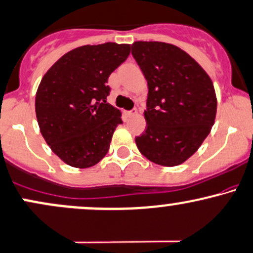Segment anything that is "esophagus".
I'll list each match as a JSON object with an SVG mask.
<instances>
[{"label":"esophagus","instance_id":"obj_1","mask_svg":"<svg viewBox=\"0 0 253 253\" xmlns=\"http://www.w3.org/2000/svg\"><path fill=\"white\" fill-rule=\"evenodd\" d=\"M135 114H137V109H134V110H129V112H126V115H127V116H129V118H131V116H134Z\"/></svg>","mask_w":253,"mask_h":253}]
</instances>
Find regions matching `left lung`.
Here are the masks:
<instances>
[{
  "label": "left lung",
  "mask_w": 253,
  "mask_h": 253,
  "mask_svg": "<svg viewBox=\"0 0 253 253\" xmlns=\"http://www.w3.org/2000/svg\"><path fill=\"white\" fill-rule=\"evenodd\" d=\"M132 55L149 87L146 129L135 144L156 165H181L199 149L215 122L217 101L211 79L173 44L134 42Z\"/></svg>",
  "instance_id": "8db88e82"
}]
</instances>
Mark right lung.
I'll list each match as a JSON object with an SVG mask.
<instances>
[{"label":"right lung","mask_w":253,"mask_h":253,"mask_svg":"<svg viewBox=\"0 0 253 253\" xmlns=\"http://www.w3.org/2000/svg\"><path fill=\"white\" fill-rule=\"evenodd\" d=\"M129 44L83 45L57 60L36 93V115L50 149L71 167L88 168L107 155L120 110L107 103L108 78L128 57Z\"/></svg>","instance_id":"1"}]
</instances>
